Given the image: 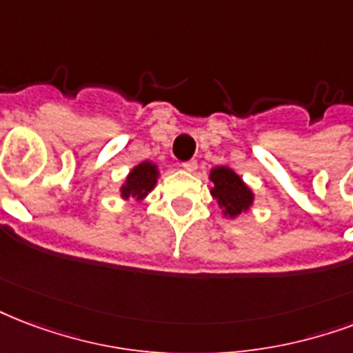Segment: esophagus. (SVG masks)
<instances>
[{
    "instance_id": "obj_1",
    "label": "esophagus",
    "mask_w": 353,
    "mask_h": 353,
    "mask_svg": "<svg viewBox=\"0 0 353 353\" xmlns=\"http://www.w3.org/2000/svg\"><path fill=\"white\" fill-rule=\"evenodd\" d=\"M181 166H183V170L196 172V168H198V161H196V159H190V161H185Z\"/></svg>"
}]
</instances>
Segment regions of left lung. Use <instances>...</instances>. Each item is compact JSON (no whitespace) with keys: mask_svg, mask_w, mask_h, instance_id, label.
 Listing matches in <instances>:
<instances>
[{"mask_svg":"<svg viewBox=\"0 0 353 353\" xmlns=\"http://www.w3.org/2000/svg\"><path fill=\"white\" fill-rule=\"evenodd\" d=\"M209 179L214 187L211 194L219 201L224 216L235 219L242 212H246L254 203V192L252 188L242 181L241 176L231 170L230 166H216L209 174Z\"/></svg>","mask_w":353,"mask_h":353,"instance_id":"1","label":"left lung"}]
</instances>
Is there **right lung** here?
Listing matches in <instances>:
<instances>
[{
    "label": "right lung",
    "instance_id": "obj_1",
    "mask_svg": "<svg viewBox=\"0 0 353 353\" xmlns=\"http://www.w3.org/2000/svg\"><path fill=\"white\" fill-rule=\"evenodd\" d=\"M159 170L157 165H153L152 161H144L141 165H137L133 170L129 172L128 179L120 188L123 200L134 198V200H144L148 192H152L153 187L157 185Z\"/></svg>",
    "mask_w": 353,
    "mask_h": 353
}]
</instances>
